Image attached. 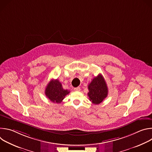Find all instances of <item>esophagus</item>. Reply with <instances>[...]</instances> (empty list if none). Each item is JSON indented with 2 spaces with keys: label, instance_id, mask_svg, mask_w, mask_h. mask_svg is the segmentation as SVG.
<instances>
[{
  "label": "esophagus",
  "instance_id": "34e87169",
  "mask_svg": "<svg viewBox=\"0 0 152 152\" xmlns=\"http://www.w3.org/2000/svg\"><path fill=\"white\" fill-rule=\"evenodd\" d=\"M74 90L76 91H79L80 90V87H76V88H74Z\"/></svg>",
  "mask_w": 152,
  "mask_h": 152
}]
</instances>
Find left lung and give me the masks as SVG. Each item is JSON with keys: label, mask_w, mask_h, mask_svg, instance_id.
<instances>
[{"label": "left lung", "mask_w": 152, "mask_h": 152, "mask_svg": "<svg viewBox=\"0 0 152 152\" xmlns=\"http://www.w3.org/2000/svg\"><path fill=\"white\" fill-rule=\"evenodd\" d=\"M88 96L90 100L95 104H99L107 97L108 89L105 80L101 74L93 79L88 86Z\"/></svg>", "instance_id": "left-lung-1"}]
</instances>
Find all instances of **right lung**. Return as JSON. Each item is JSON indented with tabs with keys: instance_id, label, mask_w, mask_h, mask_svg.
<instances>
[{
	"instance_id": "1",
	"label": "right lung",
	"mask_w": 152,
	"mask_h": 152,
	"mask_svg": "<svg viewBox=\"0 0 152 152\" xmlns=\"http://www.w3.org/2000/svg\"><path fill=\"white\" fill-rule=\"evenodd\" d=\"M70 91L64 90L61 83L58 79H52L48 84L45 94L46 97L52 102L60 103Z\"/></svg>"
}]
</instances>
